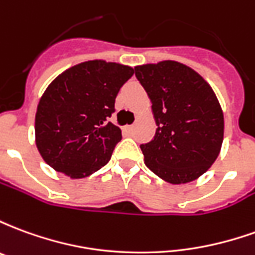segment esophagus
I'll return each instance as SVG.
<instances>
[{
  "label": "esophagus",
  "instance_id": "esophagus-1",
  "mask_svg": "<svg viewBox=\"0 0 255 255\" xmlns=\"http://www.w3.org/2000/svg\"><path fill=\"white\" fill-rule=\"evenodd\" d=\"M132 129H133L132 126H126V127L123 128V131L127 133V135H131V133H132Z\"/></svg>",
  "mask_w": 255,
  "mask_h": 255
}]
</instances>
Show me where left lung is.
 <instances>
[{"instance_id":"left-lung-1","label":"left lung","mask_w":255,"mask_h":255,"mask_svg":"<svg viewBox=\"0 0 255 255\" xmlns=\"http://www.w3.org/2000/svg\"><path fill=\"white\" fill-rule=\"evenodd\" d=\"M151 101L154 138L140 144L150 171L172 184L195 180L221 149L224 116L205 79L184 64L161 61L135 67Z\"/></svg>"}]
</instances>
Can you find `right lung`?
<instances>
[{
    "label": "right lung",
    "instance_id": "right-lung-1",
    "mask_svg": "<svg viewBox=\"0 0 255 255\" xmlns=\"http://www.w3.org/2000/svg\"><path fill=\"white\" fill-rule=\"evenodd\" d=\"M133 69L93 60L78 64L49 84L38 104L35 142L53 169L73 179L106 165L122 131L109 122L115 101Z\"/></svg>",
    "mask_w": 255,
    "mask_h": 255
}]
</instances>
